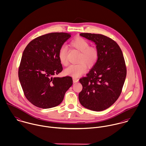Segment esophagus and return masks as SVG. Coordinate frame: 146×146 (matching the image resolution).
Returning <instances> with one entry per match:
<instances>
[{"label":"esophagus","instance_id":"obj_1","mask_svg":"<svg viewBox=\"0 0 146 146\" xmlns=\"http://www.w3.org/2000/svg\"><path fill=\"white\" fill-rule=\"evenodd\" d=\"M72 80H73L74 83H76V82H78V81H79V79L76 78H72Z\"/></svg>","mask_w":146,"mask_h":146}]
</instances>
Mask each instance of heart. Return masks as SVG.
Instances as JSON below:
<instances>
[{"instance_id": "b5f03b06", "label": "heart", "mask_w": 146, "mask_h": 146, "mask_svg": "<svg viewBox=\"0 0 146 146\" xmlns=\"http://www.w3.org/2000/svg\"><path fill=\"white\" fill-rule=\"evenodd\" d=\"M71 46L80 52L78 58L79 63L71 64L66 68L64 73L67 75L73 77H78L84 74L89 68L93 67L97 62L99 53L98 49L94 46H90L89 43L82 37H78L70 42ZM58 58L61 63L67 66V48L66 46H62L58 51Z\"/></svg>"}]
</instances>
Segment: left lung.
<instances>
[{
	"label": "left lung",
	"mask_w": 146,
	"mask_h": 146,
	"mask_svg": "<svg viewBox=\"0 0 146 146\" xmlns=\"http://www.w3.org/2000/svg\"><path fill=\"white\" fill-rule=\"evenodd\" d=\"M80 35L96 43L99 57L90 71L79 79L83 89L79 100L84 107L101 111L113 104L121 94L126 76L125 60L119 45L110 38L91 33Z\"/></svg>",
	"instance_id": "8db88e82"
}]
</instances>
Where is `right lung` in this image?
I'll return each mask as SVG.
<instances>
[{
	"mask_svg": "<svg viewBox=\"0 0 146 146\" xmlns=\"http://www.w3.org/2000/svg\"><path fill=\"white\" fill-rule=\"evenodd\" d=\"M71 34L52 33L30 42L22 53L19 78L25 96L34 106L49 108L62 102L72 85L71 76L56 77L63 70L58 51Z\"/></svg>",
	"mask_w": 146,
	"mask_h": 146,
	"instance_id": "right-lung-1",
	"label": "right lung"
}]
</instances>
